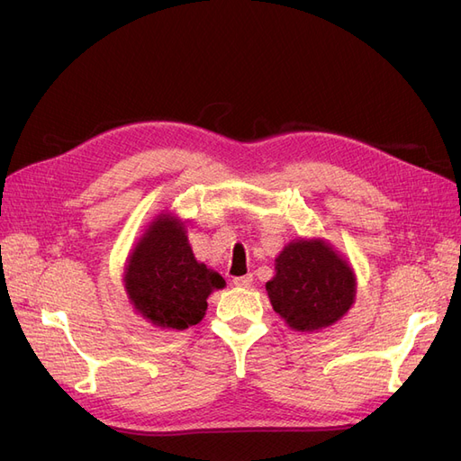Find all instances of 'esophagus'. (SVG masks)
<instances>
[{"instance_id":"1","label":"esophagus","mask_w":461,"mask_h":461,"mask_svg":"<svg viewBox=\"0 0 461 461\" xmlns=\"http://www.w3.org/2000/svg\"><path fill=\"white\" fill-rule=\"evenodd\" d=\"M254 283V276L252 275H244V276H234L232 278V285L239 286V288H249Z\"/></svg>"}]
</instances>
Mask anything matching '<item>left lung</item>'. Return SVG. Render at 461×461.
Wrapping results in <instances>:
<instances>
[{
  "mask_svg": "<svg viewBox=\"0 0 461 461\" xmlns=\"http://www.w3.org/2000/svg\"><path fill=\"white\" fill-rule=\"evenodd\" d=\"M273 310L298 332H319L340 321L356 302V273L323 239H296L275 259L265 285Z\"/></svg>",
  "mask_w": 461,
  "mask_h": 461,
  "instance_id": "left-lung-1",
  "label": "left lung"
}]
</instances>
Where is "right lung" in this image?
Segmentation results:
<instances>
[{
  "label": "right lung",
  "mask_w": 461,
  "mask_h": 461,
  "mask_svg": "<svg viewBox=\"0 0 461 461\" xmlns=\"http://www.w3.org/2000/svg\"><path fill=\"white\" fill-rule=\"evenodd\" d=\"M122 283L134 312L167 330L198 325L209 294L227 285L194 258L185 221L169 212L153 217L132 248Z\"/></svg>",
  "instance_id": "right-lung-1"
}]
</instances>
